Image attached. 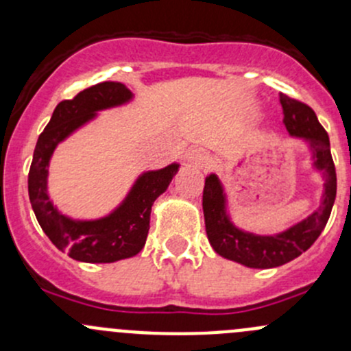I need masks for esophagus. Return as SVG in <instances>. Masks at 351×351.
I'll return each instance as SVG.
<instances>
[{
	"mask_svg": "<svg viewBox=\"0 0 351 351\" xmlns=\"http://www.w3.org/2000/svg\"><path fill=\"white\" fill-rule=\"evenodd\" d=\"M186 162L195 168H205L208 165V156L200 149H193L186 154Z\"/></svg>",
	"mask_w": 351,
	"mask_h": 351,
	"instance_id": "1",
	"label": "esophagus"
}]
</instances>
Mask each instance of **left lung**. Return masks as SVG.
Returning a JSON list of instances; mask_svg holds the SVG:
<instances>
[{"mask_svg":"<svg viewBox=\"0 0 351 351\" xmlns=\"http://www.w3.org/2000/svg\"><path fill=\"white\" fill-rule=\"evenodd\" d=\"M284 123L292 137H300L309 144L313 166L323 175L324 192L317 210L292 228L271 236L243 231L232 224L228 214V198L217 175L205 178L204 207L205 231L210 246L222 258L241 263L247 268H275L289 263L309 250L319 238L331 214L336 198V169L329 149V137L309 105L280 93Z\"/></svg>","mask_w":351,"mask_h":351,"instance_id":"8db88e82","label":"left lung"}]
</instances>
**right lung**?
Returning <instances> with one entry per match:
<instances>
[{
	"label": "right lung",
	"instance_id": "add662e5",
	"mask_svg": "<svg viewBox=\"0 0 351 351\" xmlns=\"http://www.w3.org/2000/svg\"><path fill=\"white\" fill-rule=\"evenodd\" d=\"M132 91L117 81H104L80 91L58 105L44 132L38 136L28 171V197L42 231L58 250L84 263H113L132 258L146 244L151 207L166 192L180 165L146 171L136 180L122 204L105 217L76 221L61 214L47 195L49 161L59 143L93 120L97 112L132 100Z\"/></svg>",
	"mask_w": 351,
	"mask_h": 351
}]
</instances>
